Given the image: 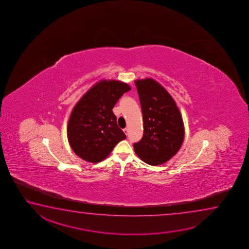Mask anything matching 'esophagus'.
<instances>
[{
	"mask_svg": "<svg viewBox=\"0 0 249 249\" xmlns=\"http://www.w3.org/2000/svg\"><path fill=\"white\" fill-rule=\"evenodd\" d=\"M128 131H129V129L128 128H125V129H124V134L125 135H128Z\"/></svg>",
	"mask_w": 249,
	"mask_h": 249,
	"instance_id": "obj_1",
	"label": "esophagus"
}]
</instances>
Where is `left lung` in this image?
Instances as JSON below:
<instances>
[{
    "instance_id": "1",
    "label": "left lung",
    "mask_w": 249,
    "mask_h": 249,
    "mask_svg": "<svg viewBox=\"0 0 249 249\" xmlns=\"http://www.w3.org/2000/svg\"><path fill=\"white\" fill-rule=\"evenodd\" d=\"M143 114V134L133 144L140 160L160 165L172 159L181 147L185 128L180 111L172 96L157 81H135Z\"/></svg>"
}]
</instances>
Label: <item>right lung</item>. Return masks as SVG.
<instances>
[{"label": "right lung", "mask_w": 249, "mask_h": 249, "mask_svg": "<svg viewBox=\"0 0 249 249\" xmlns=\"http://www.w3.org/2000/svg\"><path fill=\"white\" fill-rule=\"evenodd\" d=\"M130 89L120 81H99L74 106L68 122V140L82 160L91 163L104 160L118 142L126 139L112 109Z\"/></svg>", "instance_id": "1"}]
</instances>
